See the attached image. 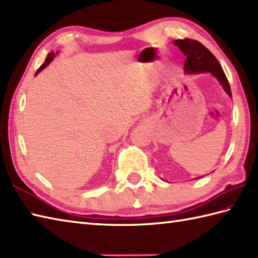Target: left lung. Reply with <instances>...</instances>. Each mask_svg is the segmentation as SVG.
<instances>
[{
    "label": "left lung",
    "instance_id": "left-lung-1",
    "mask_svg": "<svg viewBox=\"0 0 258 258\" xmlns=\"http://www.w3.org/2000/svg\"><path fill=\"white\" fill-rule=\"evenodd\" d=\"M173 44L176 45L186 56L184 63V72L186 74L211 73L220 82L227 95L232 96L231 86H229L226 75L224 73L220 62L217 61V58L213 55L210 50H207L199 41L190 40V38L175 40Z\"/></svg>",
    "mask_w": 258,
    "mask_h": 258
}]
</instances>
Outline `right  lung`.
Here are the masks:
<instances>
[{"instance_id": "add662e5", "label": "right lung", "mask_w": 258, "mask_h": 258, "mask_svg": "<svg viewBox=\"0 0 258 258\" xmlns=\"http://www.w3.org/2000/svg\"><path fill=\"white\" fill-rule=\"evenodd\" d=\"M54 57H55V53H54V52H51V53H48V55L46 56V59H45V62H44V63H43V64L41 65V68L37 70V72L35 73V75H37L38 73H40L42 70H44V69H45V68L47 67V65H48V64H50V63H51V62L53 61V58H54Z\"/></svg>"}]
</instances>
